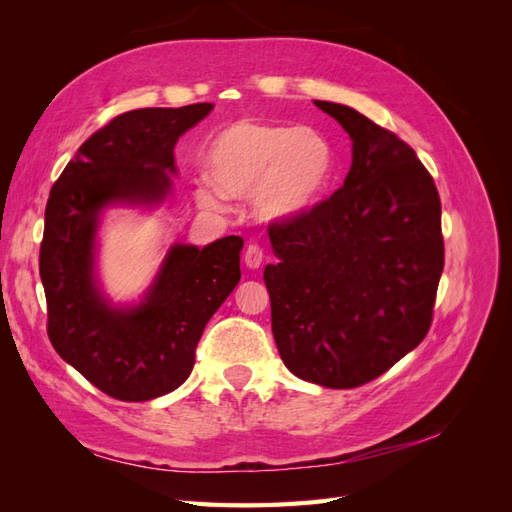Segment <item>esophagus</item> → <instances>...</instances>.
<instances>
[{"label":"esophagus","instance_id":"1","mask_svg":"<svg viewBox=\"0 0 512 512\" xmlns=\"http://www.w3.org/2000/svg\"><path fill=\"white\" fill-rule=\"evenodd\" d=\"M262 260H265V247L260 243H250L245 250V265L250 269H258L262 265Z\"/></svg>","mask_w":512,"mask_h":512}]
</instances>
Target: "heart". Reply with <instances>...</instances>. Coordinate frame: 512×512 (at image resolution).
Segmentation results:
<instances>
[{
  "mask_svg": "<svg viewBox=\"0 0 512 512\" xmlns=\"http://www.w3.org/2000/svg\"><path fill=\"white\" fill-rule=\"evenodd\" d=\"M207 162L211 181H200L198 203L224 207V192L247 198L256 194L260 211L288 218L318 203L331 183L335 156L322 132L309 126L239 119L211 141Z\"/></svg>",
  "mask_w": 512,
  "mask_h": 512,
  "instance_id": "heart-1",
  "label": "heart"
}]
</instances>
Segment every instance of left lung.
<instances>
[{"label": "left lung", "mask_w": 512, "mask_h": 512, "mask_svg": "<svg viewBox=\"0 0 512 512\" xmlns=\"http://www.w3.org/2000/svg\"><path fill=\"white\" fill-rule=\"evenodd\" d=\"M352 138L339 190L269 226L271 329L294 376L356 389L429 333L444 269L442 205L414 149L350 106L316 100Z\"/></svg>", "instance_id": "obj_1"}]
</instances>
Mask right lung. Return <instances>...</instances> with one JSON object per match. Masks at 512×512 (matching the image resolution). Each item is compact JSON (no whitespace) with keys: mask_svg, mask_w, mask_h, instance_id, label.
Masks as SVG:
<instances>
[{"mask_svg":"<svg viewBox=\"0 0 512 512\" xmlns=\"http://www.w3.org/2000/svg\"><path fill=\"white\" fill-rule=\"evenodd\" d=\"M211 108L200 102L117 115L79 147L46 203L40 243L46 333L61 359L119 401H147L188 380L209 318L241 280L243 239L230 235L203 250L175 245L147 301L134 309L108 307L94 282L100 209L162 200L177 138Z\"/></svg>","mask_w":512,"mask_h":512,"instance_id":"add662e5","label":"right lung"}]
</instances>
